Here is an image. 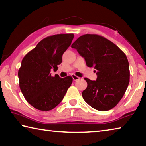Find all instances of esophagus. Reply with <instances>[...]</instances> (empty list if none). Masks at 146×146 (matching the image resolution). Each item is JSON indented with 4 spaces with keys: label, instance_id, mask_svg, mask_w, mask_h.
I'll use <instances>...</instances> for the list:
<instances>
[{
    "label": "esophagus",
    "instance_id": "esophagus-1",
    "mask_svg": "<svg viewBox=\"0 0 146 146\" xmlns=\"http://www.w3.org/2000/svg\"><path fill=\"white\" fill-rule=\"evenodd\" d=\"M72 78H73L74 81H76V80H79V79H80V77H78V76H76L75 75H72Z\"/></svg>",
    "mask_w": 146,
    "mask_h": 146
}]
</instances>
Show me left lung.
Here are the masks:
<instances>
[{
	"instance_id": "left-lung-1",
	"label": "left lung",
	"mask_w": 146,
	"mask_h": 146,
	"mask_svg": "<svg viewBox=\"0 0 146 146\" xmlns=\"http://www.w3.org/2000/svg\"><path fill=\"white\" fill-rule=\"evenodd\" d=\"M71 48L84 58L88 67L97 71L96 80L84 78L88 86L82 92L84 100L100 111L115 107L129 83V62L125 53L111 41L96 34L80 36Z\"/></svg>"
}]
</instances>
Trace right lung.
I'll use <instances>...</instances> for the list:
<instances>
[{"instance_id": "add662e5", "label": "right lung", "mask_w": 146, "mask_h": 146, "mask_svg": "<svg viewBox=\"0 0 146 146\" xmlns=\"http://www.w3.org/2000/svg\"><path fill=\"white\" fill-rule=\"evenodd\" d=\"M74 38L73 33L57 34L44 38L24 56L19 68V87L35 108L50 111L60 103L73 82L71 76L51 75L57 70L62 57Z\"/></svg>"}]
</instances>
